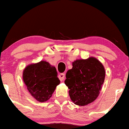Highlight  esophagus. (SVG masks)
I'll return each mask as SVG.
<instances>
[{
  "mask_svg": "<svg viewBox=\"0 0 129 129\" xmlns=\"http://www.w3.org/2000/svg\"><path fill=\"white\" fill-rule=\"evenodd\" d=\"M64 77H65V74H64L61 73V74H59L58 78H59V79H60V81H63V80H64Z\"/></svg>",
  "mask_w": 129,
  "mask_h": 129,
  "instance_id": "1",
  "label": "esophagus"
}]
</instances>
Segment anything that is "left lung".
<instances>
[{
	"instance_id": "8db88e82",
	"label": "left lung",
	"mask_w": 129,
	"mask_h": 129,
	"mask_svg": "<svg viewBox=\"0 0 129 129\" xmlns=\"http://www.w3.org/2000/svg\"><path fill=\"white\" fill-rule=\"evenodd\" d=\"M66 74L64 83L69 96L77 105L85 106L96 99L103 84L105 70L96 58L77 60Z\"/></svg>"
}]
</instances>
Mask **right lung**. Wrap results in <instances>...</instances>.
<instances>
[{"instance_id":"add662e5","label":"right lung","mask_w":129,"mask_h":129,"mask_svg":"<svg viewBox=\"0 0 129 129\" xmlns=\"http://www.w3.org/2000/svg\"><path fill=\"white\" fill-rule=\"evenodd\" d=\"M57 74L55 67L48 62L41 61L25 68L23 80L32 96L40 102H45L52 96L60 84Z\"/></svg>"}]
</instances>
